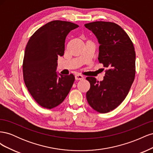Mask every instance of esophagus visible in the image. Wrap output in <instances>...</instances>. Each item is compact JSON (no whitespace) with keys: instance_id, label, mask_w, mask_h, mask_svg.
<instances>
[{"instance_id":"34e87169","label":"esophagus","mask_w":153,"mask_h":153,"mask_svg":"<svg viewBox=\"0 0 153 153\" xmlns=\"http://www.w3.org/2000/svg\"><path fill=\"white\" fill-rule=\"evenodd\" d=\"M75 78L76 80H82L83 78H84V76H83L81 75H79V74H78V75H75Z\"/></svg>"}]
</instances>
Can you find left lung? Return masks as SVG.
Listing matches in <instances>:
<instances>
[{
  "instance_id": "obj_1",
  "label": "left lung",
  "mask_w": 153,
  "mask_h": 153,
  "mask_svg": "<svg viewBox=\"0 0 153 153\" xmlns=\"http://www.w3.org/2000/svg\"><path fill=\"white\" fill-rule=\"evenodd\" d=\"M84 25L98 39L99 62L108 68L102 81L86 78L91 84L87 100L97 112L107 113L126 98L135 79V48L126 32L115 23L100 21Z\"/></svg>"
}]
</instances>
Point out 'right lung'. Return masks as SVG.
<instances>
[{
	"mask_svg": "<svg viewBox=\"0 0 153 153\" xmlns=\"http://www.w3.org/2000/svg\"><path fill=\"white\" fill-rule=\"evenodd\" d=\"M78 27L69 22H50L37 30L27 44L24 80L32 98L43 108L51 109L61 104L73 86V74L58 76L56 70L57 58L64 53L67 35Z\"/></svg>",
	"mask_w": 153,
	"mask_h": 153,
	"instance_id": "obj_1",
	"label": "right lung"
}]
</instances>
